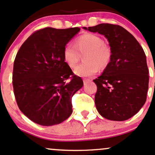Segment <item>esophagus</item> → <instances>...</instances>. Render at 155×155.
I'll use <instances>...</instances> for the list:
<instances>
[{
	"mask_svg": "<svg viewBox=\"0 0 155 155\" xmlns=\"http://www.w3.org/2000/svg\"><path fill=\"white\" fill-rule=\"evenodd\" d=\"M91 79H85L83 80V82H84V84H86V83L91 82Z\"/></svg>",
	"mask_w": 155,
	"mask_h": 155,
	"instance_id": "34e87169",
	"label": "esophagus"
}]
</instances>
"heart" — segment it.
Masks as SVG:
<instances>
[{
	"label": "heart",
	"mask_w": 155,
	"mask_h": 155,
	"mask_svg": "<svg viewBox=\"0 0 155 155\" xmlns=\"http://www.w3.org/2000/svg\"><path fill=\"white\" fill-rule=\"evenodd\" d=\"M74 45L68 44L63 50V58L71 68L77 66L84 55V61L75 69L76 75L83 77L93 76L99 68L103 70L109 64L111 58V50L104 43V40L98 35L86 33L75 40Z\"/></svg>",
	"instance_id": "b5f03b06"
}]
</instances>
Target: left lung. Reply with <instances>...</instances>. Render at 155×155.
I'll return each instance as SVG.
<instances>
[{"label":"left lung","mask_w":155,"mask_h":155,"mask_svg":"<svg viewBox=\"0 0 155 155\" xmlns=\"http://www.w3.org/2000/svg\"><path fill=\"white\" fill-rule=\"evenodd\" d=\"M105 35L111 58L94 82L97 86L95 105L104 118L124 121L136 114L146 101L149 69L144 50L137 39L120 25L100 24L84 27Z\"/></svg>","instance_id":"left-lung-1"}]
</instances>
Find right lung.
Returning a JSON list of instances; mask_svg holds the SVG:
<instances>
[{"mask_svg": "<svg viewBox=\"0 0 155 155\" xmlns=\"http://www.w3.org/2000/svg\"><path fill=\"white\" fill-rule=\"evenodd\" d=\"M79 30L47 27L35 31L16 55L15 97L21 111L37 124H59L72 114V97L83 81L65 63L63 50Z\"/></svg>", "mask_w": 155, "mask_h": 155, "instance_id": "add662e5", "label": "right lung"}]
</instances>
